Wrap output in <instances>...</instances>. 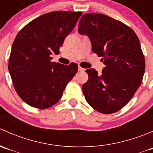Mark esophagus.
<instances>
[{
  "label": "esophagus",
  "mask_w": 153,
  "mask_h": 153,
  "mask_svg": "<svg viewBox=\"0 0 153 153\" xmlns=\"http://www.w3.org/2000/svg\"><path fill=\"white\" fill-rule=\"evenodd\" d=\"M84 70H85V69H84V68L78 67V71H79V72H84Z\"/></svg>",
  "instance_id": "obj_1"
}]
</instances>
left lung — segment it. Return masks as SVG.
<instances>
[{
	"instance_id": "8db88e82",
	"label": "left lung",
	"mask_w": 153,
	"mask_h": 153,
	"mask_svg": "<svg viewBox=\"0 0 153 153\" xmlns=\"http://www.w3.org/2000/svg\"><path fill=\"white\" fill-rule=\"evenodd\" d=\"M78 31L89 37L92 52L105 65L100 75L94 69L86 70V101L101 113H114L127 104L142 82L145 60L139 39L124 23L99 13L84 14Z\"/></svg>"
}]
</instances>
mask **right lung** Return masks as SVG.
I'll list each match as a JSON object with an SVG mask.
<instances>
[{"instance_id": "obj_1", "label": "right lung", "mask_w": 153, "mask_h": 153, "mask_svg": "<svg viewBox=\"0 0 153 153\" xmlns=\"http://www.w3.org/2000/svg\"><path fill=\"white\" fill-rule=\"evenodd\" d=\"M81 15L69 11L49 12L29 22L17 35L8 69L15 91L29 106L43 109L56 104L76 74L77 64L51 62V55L59 54Z\"/></svg>"}]
</instances>
